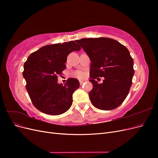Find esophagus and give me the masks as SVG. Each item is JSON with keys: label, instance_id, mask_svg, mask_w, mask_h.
<instances>
[{"label": "esophagus", "instance_id": "1", "mask_svg": "<svg viewBox=\"0 0 158 158\" xmlns=\"http://www.w3.org/2000/svg\"><path fill=\"white\" fill-rule=\"evenodd\" d=\"M84 81H82V80H80V84L82 85V84H84Z\"/></svg>", "mask_w": 158, "mask_h": 158}]
</instances>
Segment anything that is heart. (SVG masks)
<instances>
[{"label": "heart", "mask_w": 158, "mask_h": 158, "mask_svg": "<svg viewBox=\"0 0 158 158\" xmlns=\"http://www.w3.org/2000/svg\"><path fill=\"white\" fill-rule=\"evenodd\" d=\"M74 75L76 76V77H77L78 78H83L84 77V73L82 71H80V70H77L74 72Z\"/></svg>", "instance_id": "obj_1"}]
</instances>
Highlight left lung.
Segmentation results:
<instances>
[{"instance_id":"8db88e82","label":"left lung","mask_w":158,"mask_h":158,"mask_svg":"<svg viewBox=\"0 0 158 158\" xmlns=\"http://www.w3.org/2000/svg\"><path fill=\"white\" fill-rule=\"evenodd\" d=\"M76 42L92 61L89 82L93 88L89 93L93 106L99 109L118 107L128 94L135 70L128 50L117 41L107 37L83 38ZM104 77L103 83L95 79Z\"/></svg>"}]
</instances>
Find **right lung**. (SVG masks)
<instances>
[{"instance_id": "obj_1", "label": "right lung", "mask_w": 158, "mask_h": 158, "mask_svg": "<svg viewBox=\"0 0 158 158\" xmlns=\"http://www.w3.org/2000/svg\"><path fill=\"white\" fill-rule=\"evenodd\" d=\"M80 49L78 44L70 41L44 46L28 56L23 72L26 88L33 106L42 113L59 115L71 107L79 81L70 78L63 85L57 83V78L66 69L68 55Z\"/></svg>"}]
</instances>
